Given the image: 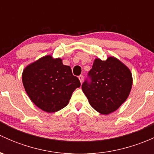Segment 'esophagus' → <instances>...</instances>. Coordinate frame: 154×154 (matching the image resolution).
Here are the masks:
<instances>
[{"mask_svg":"<svg viewBox=\"0 0 154 154\" xmlns=\"http://www.w3.org/2000/svg\"><path fill=\"white\" fill-rule=\"evenodd\" d=\"M78 78H79V80H80V83H83V75H80L78 77Z\"/></svg>","mask_w":154,"mask_h":154,"instance_id":"34e87169","label":"esophagus"}]
</instances>
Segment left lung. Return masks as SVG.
<instances>
[{"label":"left lung","instance_id":"obj_1","mask_svg":"<svg viewBox=\"0 0 154 154\" xmlns=\"http://www.w3.org/2000/svg\"><path fill=\"white\" fill-rule=\"evenodd\" d=\"M88 75L91 83L85 81L82 89L96 111L109 115L126 101L133 86V76L130 68L119 59L96 58Z\"/></svg>","mask_w":154,"mask_h":154}]
</instances>
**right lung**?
<instances>
[{
  "label": "right lung",
  "instance_id": "obj_1",
  "mask_svg": "<svg viewBox=\"0 0 154 154\" xmlns=\"http://www.w3.org/2000/svg\"><path fill=\"white\" fill-rule=\"evenodd\" d=\"M22 82L27 95L38 108L56 112L69 103L80 82L61 58L46 55L24 68Z\"/></svg>",
  "mask_w": 154,
  "mask_h": 154
}]
</instances>
